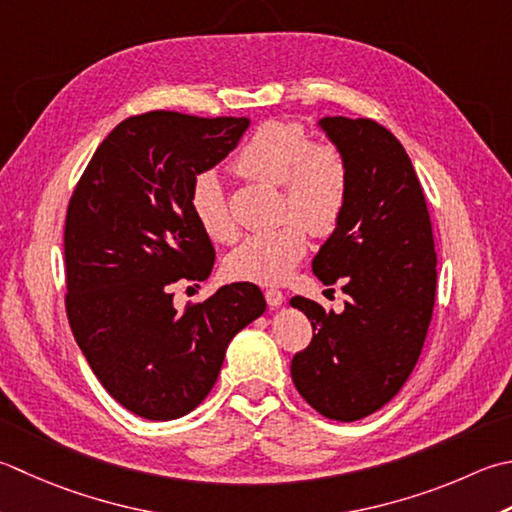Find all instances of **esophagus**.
Returning <instances> with one entry per match:
<instances>
[{"mask_svg": "<svg viewBox=\"0 0 512 512\" xmlns=\"http://www.w3.org/2000/svg\"><path fill=\"white\" fill-rule=\"evenodd\" d=\"M264 297H266V302H268V306H273V308H277V306H282L284 304V293L282 290H277V288H268L266 293H264Z\"/></svg>", "mask_w": 512, "mask_h": 512, "instance_id": "esophagus-1", "label": "esophagus"}]
</instances>
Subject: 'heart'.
Returning a JSON list of instances; mask_svg holds the SVG:
<instances>
[{
    "label": "heart",
    "mask_w": 512,
    "mask_h": 512,
    "mask_svg": "<svg viewBox=\"0 0 512 512\" xmlns=\"http://www.w3.org/2000/svg\"><path fill=\"white\" fill-rule=\"evenodd\" d=\"M233 166L255 182L282 186V217L288 222L246 237L226 257V275L237 282L282 284L306 253V230L326 237L342 222L350 195L346 159L333 144L310 142L304 124L268 119L237 150ZM188 208L213 242L228 244L237 237L224 186L213 170H202L190 182Z\"/></svg>",
    "instance_id": "b5f03b06"
}]
</instances>
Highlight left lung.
<instances>
[{
  "mask_svg": "<svg viewBox=\"0 0 512 512\" xmlns=\"http://www.w3.org/2000/svg\"><path fill=\"white\" fill-rule=\"evenodd\" d=\"M348 164L342 222L319 248L313 273L342 282L344 313L313 299L290 306L310 319L313 339L290 377L317 413L337 422L368 417L406 384L433 317L437 253L422 184L399 139L373 119H319Z\"/></svg>",
  "mask_w": 512,
  "mask_h": 512,
  "instance_id": "1",
  "label": "left lung"
}]
</instances>
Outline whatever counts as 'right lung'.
<instances>
[{
  "label": "right lung",
  "mask_w": 512,
  "mask_h": 512,
  "mask_svg": "<svg viewBox=\"0 0 512 512\" xmlns=\"http://www.w3.org/2000/svg\"><path fill=\"white\" fill-rule=\"evenodd\" d=\"M246 117L150 110L117 124L68 202L66 315L108 395L150 422L204 402L239 330L264 313L255 284L222 286L177 313L170 286L204 282L215 248L188 188L237 146Z\"/></svg>",
  "instance_id": "right-lung-1"
}]
</instances>
